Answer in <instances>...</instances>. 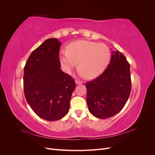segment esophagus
<instances>
[{
    "mask_svg": "<svg viewBox=\"0 0 155 155\" xmlns=\"http://www.w3.org/2000/svg\"><path fill=\"white\" fill-rule=\"evenodd\" d=\"M76 84H82L83 81L79 80V79H76Z\"/></svg>",
    "mask_w": 155,
    "mask_h": 155,
    "instance_id": "34e87169",
    "label": "esophagus"
}]
</instances>
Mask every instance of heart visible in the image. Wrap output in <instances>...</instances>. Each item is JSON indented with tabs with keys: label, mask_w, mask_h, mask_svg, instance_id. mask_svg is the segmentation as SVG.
Returning <instances> with one entry per match:
<instances>
[{
	"label": "heart",
	"mask_w": 155,
	"mask_h": 155,
	"mask_svg": "<svg viewBox=\"0 0 155 155\" xmlns=\"http://www.w3.org/2000/svg\"><path fill=\"white\" fill-rule=\"evenodd\" d=\"M110 56V50L105 44L82 40L70 44L68 50L61 51L59 60L64 72L70 73L79 63L81 74L92 79L104 71Z\"/></svg>",
	"instance_id": "obj_1"
}]
</instances>
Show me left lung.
Masks as SVG:
<instances>
[{
  "label": "left lung",
  "instance_id": "8db88e82",
  "mask_svg": "<svg viewBox=\"0 0 155 155\" xmlns=\"http://www.w3.org/2000/svg\"><path fill=\"white\" fill-rule=\"evenodd\" d=\"M110 63L100 76L86 83L89 111L97 118L118 114L127 101L131 91L130 64L125 56L113 51Z\"/></svg>",
  "mask_w": 155,
  "mask_h": 155
}]
</instances>
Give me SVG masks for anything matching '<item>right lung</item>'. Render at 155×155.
Masks as SVG:
<instances>
[{"instance_id":"right-lung-1","label":"right lung","mask_w":155,"mask_h":155,"mask_svg":"<svg viewBox=\"0 0 155 155\" xmlns=\"http://www.w3.org/2000/svg\"><path fill=\"white\" fill-rule=\"evenodd\" d=\"M61 43L46 40L29 56L24 68V92L31 109L48 121L61 119L70 108L74 79L60 68L59 58Z\"/></svg>"}]
</instances>
